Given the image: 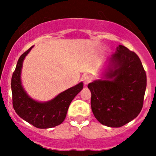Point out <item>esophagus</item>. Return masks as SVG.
Listing matches in <instances>:
<instances>
[{
    "label": "esophagus",
    "mask_w": 156,
    "mask_h": 156,
    "mask_svg": "<svg viewBox=\"0 0 156 156\" xmlns=\"http://www.w3.org/2000/svg\"><path fill=\"white\" fill-rule=\"evenodd\" d=\"M83 81H84V85H87V84H89L90 82L91 81V77L90 76V75H84V77H83Z\"/></svg>",
    "instance_id": "34e87169"
}]
</instances>
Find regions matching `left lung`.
<instances>
[{"label": "left lung", "mask_w": 156, "mask_h": 156, "mask_svg": "<svg viewBox=\"0 0 156 156\" xmlns=\"http://www.w3.org/2000/svg\"><path fill=\"white\" fill-rule=\"evenodd\" d=\"M101 79L87 85L91 108L103 125L119 127L140 112L146 87V75L137 55L123 45L108 59Z\"/></svg>", "instance_id": "1"}]
</instances>
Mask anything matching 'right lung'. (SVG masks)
<instances>
[{"label":"right lung","mask_w":156,"mask_h":156,"mask_svg":"<svg viewBox=\"0 0 156 156\" xmlns=\"http://www.w3.org/2000/svg\"><path fill=\"white\" fill-rule=\"evenodd\" d=\"M30 48L19 59L11 80L12 106L20 118L37 128H51L62 123L71 102L83 89V82L66 90L47 102H39L28 95L23 87L21 72L23 61Z\"/></svg>","instance_id":"right-lung-1"}]
</instances>
